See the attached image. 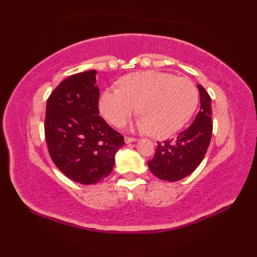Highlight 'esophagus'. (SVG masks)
Returning <instances> with one entry per match:
<instances>
[{
  "label": "esophagus",
  "instance_id": "obj_1",
  "mask_svg": "<svg viewBox=\"0 0 257 257\" xmlns=\"http://www.w3.org/2000/svg\"><path fill=\"white\" fill-rule=\"evenodd\" d=\"M124 141H125V144H132V143H136L137 139L132 138V137H124Z\"/></svg>",
  "mask_w": 257,
  "mask_h": 257
}]
</instances>
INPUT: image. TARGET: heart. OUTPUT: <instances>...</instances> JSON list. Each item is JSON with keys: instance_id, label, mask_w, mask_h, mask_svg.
Listing matches in <instances>:
<instances>
[{"instance_id": "1", "label": "heart", "mask_w": 257, "mask_h": 257, "mask_svg": "<svg viewBox=\"0 0 257 257\" xmlns=\"http://www.w3.org/2000/svg\"><path fill=\"white\" fill-rule=\"evenodd\" d=\"M199 91L188 78L169 73L147 72L124 76L119 87L106 88L99 98V110L109 122L122 125L136 111L138 127L165 138L179 132L192 117Z\"/></svg>"}]
</instances>
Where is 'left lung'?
I'll return each instance as SVG.
<instances>
[{
	"mask_svg": "<svg viewBox=\"0 0 257 257\" xmlns=\"http://www.w3.org/2000/svg\"><path fill=\"white\" fill-rule=\"evenodd\" d=\"M198 89L201 107L192 124L174 140L158 143L155 157L148 161L150 171L165 181L188 177L199 167L209 148L213 129L211 98L201 85Z\"/></svg>",
	"mask_w": 257,
	"mask_h": 257,
	"instance_id": "left-lung-1",
	"label": "left lung"
}]
</instances>
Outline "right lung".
<instances>
[{
	"mask_svg": "<svg viewBox=\"0 0 257 257\" xmlns=\"http://www.w3.org/2000/svg\"><path fill=\"white\" fill-rule=\"evenodd\" d=\"M96 70L63 80L48 97L45 138L53 162L80 184H94L111 173L123 137L99 116Z\"/></svg>",
	"mask_w": 257,
	"mask_h": 257,
	"instance_id": "add662e5",
	"label": "right lung"
}]
</instances>
